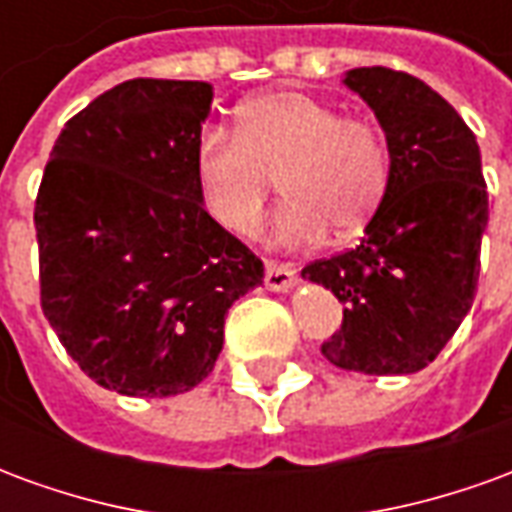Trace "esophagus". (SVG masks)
Instances as JSON below:
<instances>
[{"mask_svg":"<svg viewBox=\"0 0 512 512\" xmlns=\"http://www.w3.org/2000/svg\"><path fill=\"white\" fill-rule=\"evenodd\" d=\"M296 282V268L288 266V263H274L268 260L266 263V288L277 290V293H285V290L293 288Z\"/></svg>","mask_w":512,"mask_h":512,"instance_id":"34e87169","label":"esophagus"}]
</instances>
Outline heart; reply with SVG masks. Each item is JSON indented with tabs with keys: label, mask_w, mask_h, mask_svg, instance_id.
Instances as JSON below:
<instances>
[{
	"label": "heart",
	"mask_w": 512,
	"mask_h": 512,
	"mask_svg": "<svg viewBox=\"0 0 512 512\" xmlns=\"http://www.w3.org/2000/svg\"><path fill=\"white\" fill-rule=\"evenodd\" d=\"M238 136L208 128L197 139L194 178L205 213L227 233L260 230L274 178L288 202L274 241L307 246L334 224L351 233L370 219L386 189V145L362 117H340L321 98L274 90L238 106Z\"/></svg>",
	"instance_id": "b5f03b06"
}]
</instances>
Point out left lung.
Segmentation results:
<instances>
[{"label": "left lung", "instance_id": "8db88e82", "mask_svg": "<svg viewBox=\"0 0 512 512\" xmlns=\"http://www.w3.org/2000/svg\"><path fill=\"white\" fill-rule=\"evenodd\" d=\"M343 84L384 128L389 178L359 246L315 260L301 277L343 301V326L321 348L332 365L408 376L439 356L472 310L488 224L480 147L417 76L354 68Z\"/></svg>", "mask_w": 512, "mask_h": 512}]
</instances>
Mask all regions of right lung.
<instances>
[{
    "mask_svg": "<svg viewBox=\"0 0 512 512\" xmlns=\"http://www.w3.org/2000/svg\"><path fill=\"white\" fill-rule=\"evenodd\" d=\"M208 82L131 79L71 117L35 202L40 307L73 362L128 397L211 376L263 263L205 213L194 150Z\"/></svg>",
    "mask_w": 512,
    "mask_h": 512,
    "instance_id": "add662e5",
    "label": "right lung"
}]
</instances>
